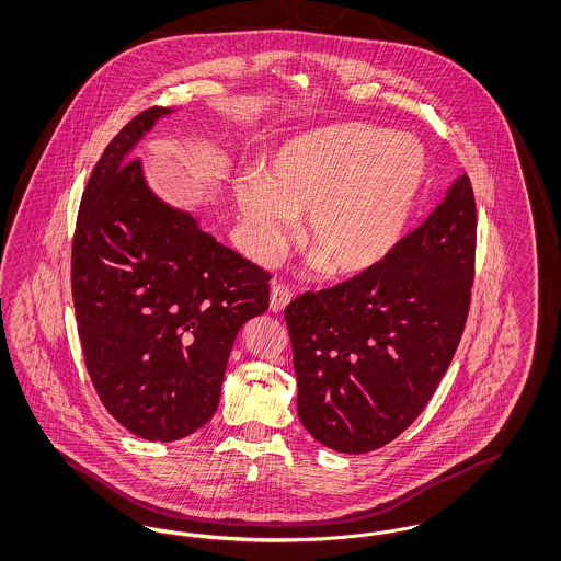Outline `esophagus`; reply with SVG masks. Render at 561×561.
<instances>
[{"label": "esophagus", "mask_w": 561, "mask_h": 561, "mask_svg": "<svg viewBox=\"0 0 561 561\" xmlns=\"http://www.w3.org/2000/svg\"><path fill=\"white\" fill-rule=\"evenodd\" d=\"M293 300V290L286 284H273L271 286V300L268 307L273 313H282Z\"/></svg>", "instance_id": "obj_1"}]
</instances>
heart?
Returning <instances> with one entry per match:
<instances>
[{"mask_svg":"<svg viewBox=\"0 0 561 561\" xmlns=\"http://www.w3.org/2000/svg\"><path fill=\"white\" fill-rule=\"evenodd\" d=\"M427 176V153L408 134L336 124L298 134L268 153L263 176H243L238 208L250 252L277 259L305 214L302 240L330 273L357 275L400 243Z\"/></svg>","mask_w":561,"mask_h":561,"instance_id":"heart-1","label":"heart"}]
</instances>
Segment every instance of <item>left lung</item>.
<instances>
[{"label": "left lung", "mask_w": 561, "mask_h": 561, "mask_svg": "<svg viewBox=\"0 0 561 561\" xmlns=\"http://www.w3.org/2000/svg\"><path fill=\"white\" fill-rule=\"evenodd\" d=\"M476 236V197L462 174L382 263L286 307L296 410L320 444L373 453L419 419L467 323Z\"/></svg>", "instance_id": "8db88e82"}]
</instances>
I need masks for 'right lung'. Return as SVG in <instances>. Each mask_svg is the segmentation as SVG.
Listing matches in <instances>:
<instances>
[{"label": "right lung", "mask_w": 561, "mask_h": 561, "mask_svg": "<svg viewBox=\"0 0 561 561\" xmlns=\"http://www.w3.org/2000/svg\"><path fill=\"white\" fill-rule=\"evenodd\" d=\"M170 108L138 113L107 145L71 248V290L92 385L134 435L174 442L204 427L231 347L268 309V275L161 202L134 145Z\"/></svg>", "instance_id": "obj_1"}]
</instances>
